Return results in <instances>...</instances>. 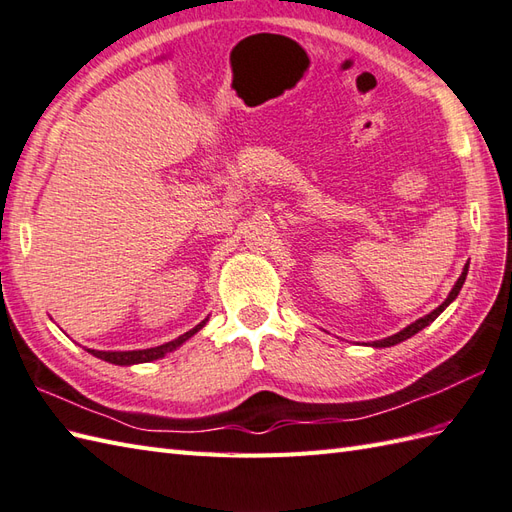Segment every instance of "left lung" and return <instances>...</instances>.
I'll use <instances>...</instances> for the list:
<instances>
[{
  "mask_svg": "<svg viewBox=\"0 0 512 512\" xmlns=\"http://www.w3.org/2000/svg\"><path fill=\"white\" fill-rule=\"evenodd\" d=\"M467 271H469V263L465 265L463 273H460V278L456 280V284H454V289H452V293H450V295H447V299H445V302H443V304H441L439 308H436V310H432V313H430V315H426V317H421V319H417L415 323H410V326H408V328H404V330H400V332H397V334L389 336V339H382V341H373V345H376V347H391V345H395V343H402V341L410 339V336H413V334H417L419 330H423V328H426V326H430V323H432V321H434L436 317H439V315L443 313V310H445L447 306H450V304L454 302V299L458 297L460 289H463V284H465V278H467Z\"/></svg>",
  "mask_w": 512,
  "mask_h": 512,
  "instance_id": "1",
  "label": "left lung"
}]
</instances>
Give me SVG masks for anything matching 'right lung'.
Listing matches in <instances>:
<instances>
[{"instance_id": "obj_1", "label": "right lung", "mask_w": 512, "mask_h": 512, "mask_svg": "<svg viewBox=\"0 0 512 512\" xmlns=\"http://www.w3.org/2000/svg\"><path fill=\"white\" fill-rule=\"evenodd\" d=\"M204 323H206V319H204L202 323H197V326H195L193 330H189L186 334L178 336L176 341H169V343H165V345H158V347H149V350H132V352H97V350H89V352H91L93 356H97V358L108 360V363H112V365H136V363H149V360L162 358V356H165L167 352L176 350L178 345H182L186 339H191V336H193L195 332L202 330V328H204Z\"/></svg>"}]
</instances>
